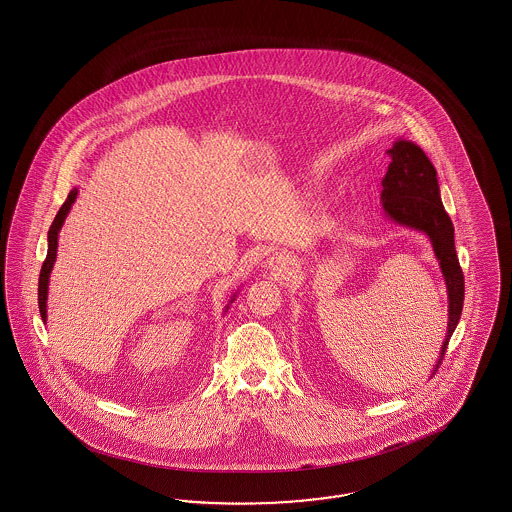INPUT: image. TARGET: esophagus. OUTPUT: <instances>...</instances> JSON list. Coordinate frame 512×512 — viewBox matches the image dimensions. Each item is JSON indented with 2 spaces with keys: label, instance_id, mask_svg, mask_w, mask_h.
<instances>
[{
  "label": "esophagus",
  "instance_id": "34e87169",
  "mask_svg": "<svg viewBox=\"0 0 512 512\" xmlns=\"http://www.w3.org/2000/svg\"><path fill=\"white\" fill-rule=\"evenodd\" d=\"M266 264H268L270 274L276 276V278H287V276H291V274L295 272L296 268L295 259H293L289 253H283V251L274 253V255L266 261Z\"/></svg>",
  "mask_w": 512,
  "mask_h": 512
}]
</instances>
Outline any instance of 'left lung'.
Here are the masks:
<instances>
[{
  "instance_id": "obj_1",
  "label": "left lung",
  "mask_w": 512,
  "mask_h": 512,
  "mask_svg": "<svg viewBox=\"0 0 512 512\" xmlns=\"http://www.w3.org/2000/svg\"><path fill=\"white\" fill-rule=\"evenodd\" d=\"M392 163L383 178L381 204L392 223L424 234L441 268L449 298V323L432 375L445 357L450 336L462 317L464 274L454 246V225L441 202L437 171L419 144L396 139L388 150Z\"/></svg>"
}]
</instances>
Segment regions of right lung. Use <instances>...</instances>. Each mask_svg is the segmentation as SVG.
<instances>
[{
    "mask_svg": "<svg viewBox=\"0 0 512 512\" xmlns=\"http://www.w3.org/2000/svg\"><path fill=\"white\" fill-rule=\"evenodd\" d=\"M77 195L78 187H73V189L69 191L67 199L63 202L62 208L58 210V214L54 217V221H52L50 229H48L47 259H45L43 268H41V274H39V311H41V319H43V323H47L48 283H50V274H52V268H54V263H56V255H58V238H60V231H62L65 219H67L69 212H71V208H73V204L77 201ZM236 295H238V289L234 291L233 296H231V300L227 302V306H225L223 313L231 308V304L236 300Z\"/></svg>",
    "mask_w": 512,
    "mask_h": 512,
    "instance_id": "obj_1",
    "label": "right lung"
}]
</instances>
